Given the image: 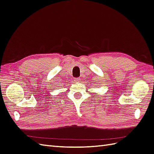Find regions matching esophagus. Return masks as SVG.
<instances>
[{
  "instance_id": "obj_1",
  "label": "esophagus",
  "mask_w": 154,
  "mask_h": 154,
  "mask_svg": "<svg viewBox=\"0 0 154 154\" xmlns=\"http://www.w3.org/2000/svg\"><path fill=\"white\" fill-rule=\"evenodd\" d=\"M74 81L75 82H76V83H78V82H80V78H75V79L74 80Z\"/></svg>"
}]
</instances>
